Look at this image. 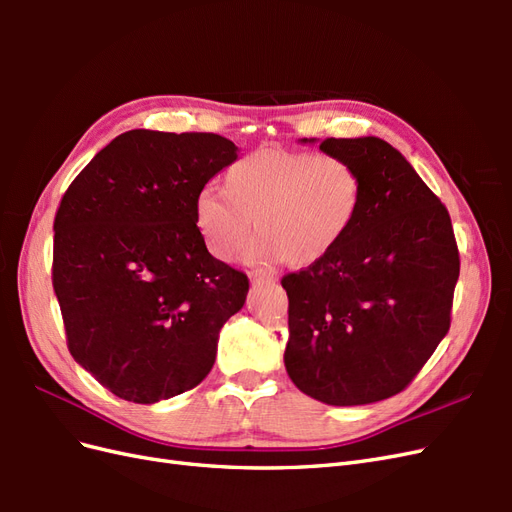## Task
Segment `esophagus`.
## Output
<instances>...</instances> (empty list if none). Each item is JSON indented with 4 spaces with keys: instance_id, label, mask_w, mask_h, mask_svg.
<instances>
[{
    "instance_id": "1",
    "label": "esophagus",
    "mask_w": 512,
    "mask_h": 512,
    "mask_svg": "<svg viewBox=\"0 0 512 512\" xmlns=\"http://www.w3.org/2000/svg\"><path fill=\"white\" fill-rule=\"evenodd\" d=\"M250 280H252V284H262V282H271L273 277L267 275L265 271H252L250 273Z\"/></svg>"
}]
</instances>
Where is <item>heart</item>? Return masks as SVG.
Segmentation results:
<instances>
[{
    "instance_id": "b5f03b06",
    "label": "heart",
    "mask_w": 512,
    "mask_h": 512,
    "mask_svg": "<svg viewBox=\"0 0 512 512\" xmlns=\"http://www.w3.org/2000/svg\"><path fill=\"white\" fill-rule=\"evenodd\" d=\"M365 207V179L352 162L329 153L260 147L232 162L224 192L196 196V226L211 256L254 265L286 260L292 269H314L339 250Z\"/></svg>"
}]
</instances>
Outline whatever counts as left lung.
<instances>
[{
    "label": "left lung",
    "instance_id": "8db88e82",
    "mask_svg": "<svg viewBox=\"0 0 512 512\" xmlns=\"http://www.w3.org/2000/svg\"><path fill=\"white\" fill-rule=\"evenodd\" d=\"M320 149L361 170L365 207L335 254L282 277L284 363L322 404H374L404 391L451 329L459 250L451 215L395 147L363 136Z\"/></svg>",
    "mask_w": 512,
    "mask_h": 512
}]
</instances>
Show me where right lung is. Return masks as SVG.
Segmentation results:
<instances>
[{"label":"right lung","instance_id":"1","mask_svg":"<svg viewBox=\"0 0 512 512\" xmlns=\"http://www.w3.org/2000/svg\"><path fill=\"white\" fill-rule=\"evenodd\" d=\"M235 160L220 134L130 130L61 198L53 288L68 350L121 399L156 404L194 389L245 303L250 280L209 254L194 213Z\"/></svg>","mask_w":512,"mask_h":512}]
</instances>
